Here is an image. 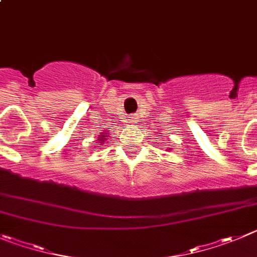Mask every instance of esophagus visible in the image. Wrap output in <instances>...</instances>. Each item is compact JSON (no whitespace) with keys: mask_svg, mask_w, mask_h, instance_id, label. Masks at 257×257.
<instances>
[{"mask_svg":"<svg viewBox=\"0 0 257 257\" xmlns=\"http://www.w3.org/2000/svg\"><path fill=\"white\" fill-rule=\"evenodd\" d=\"M129 117H131V119H129V120H131V123H134V121H136V119H137L136 115H132V116H129Z\"/></svg>","mask_w":257,"mask_h":257,"instance_id":"1","label":"esophagus"}]
</instances>
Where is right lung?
I'll return each mask as SVG.
<instances>
[{"label": "right lung", "instance_id": "right-lung-1", "mask_svg": "<svg viewBox=\"0 0 257 257\" xmlns=\"http://www.w3.org/2000/svg\"><path fill=\"white\" fill-rule=\"evenodd\" d=\"M104 137H105L104 133H101V136L99 137V138H100V140H99L100 143H104V142H105V138H104Z\"/></svg>", "mask_w": 257, "mask_h": 257}]
</instances>
